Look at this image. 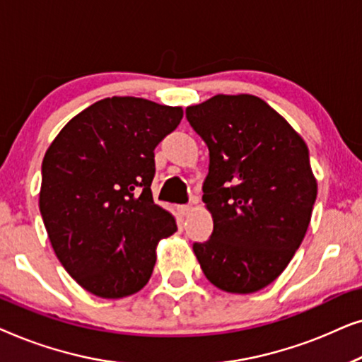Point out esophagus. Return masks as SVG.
<instances>
[{
    "label": "esophagus",
    "mask_w": 362,
    "mask_h": 362,
    "mask_svg": "<svg viewBox=\"0 0 362 362\" xmlns=\"http://www.w3.org/2000/svg\"><path fill=\"white\" fill-rule=\"evenodd\" d=\"M177 209H180V212H181L182 216H187V214H189V212L192 211V206H191V204H185V206L177 207Z\"/></svg>",
    "instance_id": "esophagus-1"
}]
</instances>
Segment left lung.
<instances>
[{"instance_id":"1","label":"left lung","mask_w":362,"mask_h":362,"mask_svg":"<svg viewBox=\"0 0 362 362\" xmlns=\"http://www.w3.org/2000/svg\"><path fill=\"white\" fill-rule=\"evenodd\" d=\"M209 148L202 201L211 239L192 245L206 279L227 293L270 285L293 259L310 226L316 177L308 146L255 95H214L186 108Z\"/></svg>"}]
</instances>
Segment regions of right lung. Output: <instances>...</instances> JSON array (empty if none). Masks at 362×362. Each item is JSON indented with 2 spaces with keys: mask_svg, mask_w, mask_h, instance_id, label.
I'll list each match as a JSON object with an SVG mask.
<instances>
[{
  "mask_svg": "<svg viewBox=\"0 0 362 362\" xmlns=\"http://www.w3.org/2000/svg\"><path fill=\"white\" fill-rule=\"evenodd\" d=\"M181 107L112 97L87 107L42 160L39 209L59 262L82 288L123 298L148 284L156 245L177 230L153 202L155 148Z\"/></svg>",
  "mask_w": 362,
  "mask_h": 362,
  "instance_id": "right-lung-1",
  "label": "right lung"
}]
</instances>
